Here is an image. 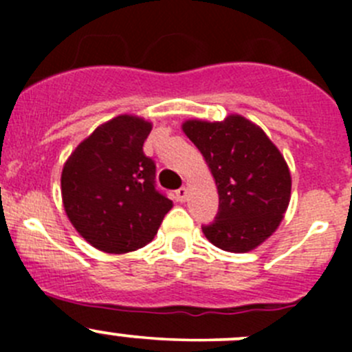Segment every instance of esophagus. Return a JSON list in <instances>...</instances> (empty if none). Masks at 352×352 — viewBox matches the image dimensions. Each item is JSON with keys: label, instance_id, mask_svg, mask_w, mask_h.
I'll return each mask as SVG.
<instances>
[{"label": "esophagus", "instance_id": "obj_1", "mask_svg": "<svg viewBox=\"0 0 352 352\" xmlns=\"http://www.w3.org/2000/svg\"><path fill=\"white\" fill-rule=\"evenodd\" d=\"M187 194H189V189H187L186 186H182L179 190H175V199H177V201H179V202H186Z\"/></svg>", "mask_w": 352, "mask_h": 352}]
</instances>
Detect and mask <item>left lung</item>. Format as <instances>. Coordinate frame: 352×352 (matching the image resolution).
Instances as JSON below:
<instances>
[{"instance_id":"left-lung-1","label":"left lung","mask_w":352,"mask_h":352,"mask_svg":"<svg viewBox=\"0 0 352 352\" xmlns=\"http://www.w3.org/2000/svg\"><path fill=\"white\" fill-rule=\"evenodd\" d=\"M186 136L204 156L216 187L219 209L202 233L214 247L245 254L278 230L291 199L285 156L267 134L239 113L221 122L189 119Z\"/></svg>"}]
</instances>
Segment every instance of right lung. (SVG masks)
<instances>
[{
	"instance_id": "right-lung-1",
	"label": "right lung",
	"mask_w": 352,
	"mask_h": 352,
	"mask_svg": "<svg viewBox=\"0 0 352 352\" xmlns=\"http://www.w3.org/2000/svg\"><path fill=\"white\" fill-rule=\"evenodd\" d=\"M153 124L122 113L100 124L69 155L61 173L66 216L91 247L127 254L155 239L172 201L155 189L143 153Z\"/></svg>"
}]
</instances>
